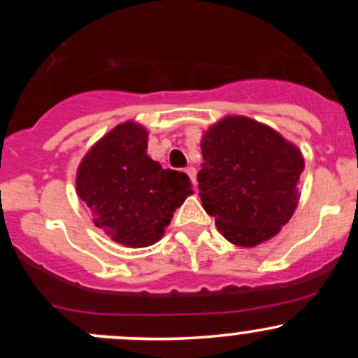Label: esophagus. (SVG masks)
<instances>
[{"label": "esophagus", "instance_id": "obj_1", "mask_svg": "<svg viewBox=\"0 0 358 358\" xmlns=\"http://www.w3.org/2000/svg\"><path fill=\"white\" fill-rule=\"evenodd\" d=\"M185 173L187 175L190 176V180H192V183H194V187H196V183H197V171H196V168H194V166H189V168L185 169Z\"/></svg>", "mask_w": 358, "mask_h": 358}]
</instances>
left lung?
<instances>
[{
	"label": "left lung",
	"mask_w": 358,
	"mask_h": 358,
	"mask_svg": "<svg viewBox=\"0 0 358 358\" xmlns=\"http://www.w3.org/2000/svg\"><path fill=\"white\" fill-rule=\"evenodd\" d=\"M201 149L202 208L223 237L251 248L277 236L298 204V147L262 122L229 115L204 133Z\"/></svg>",
	"instance_id": "left-lung-1"
}]
</instances>
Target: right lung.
<instances>
[{"label": "right lung", "mask_w": 358, "mask_h": 358, "mask_svg": "<svg viewBox=\"0 0 358 358\" xmlns=\"http://www.w3.org/2000/svg\"><path fill=\"white\" fill-rule=\"evenodd\" d=\"M147 136L135 122L115 126L90 149L76 178L95 225L129 248L157 243L175 209L192 194L185 173L162 169L147 156Z\"/></svg>", "instance_id": "add662e5"}]
</instances>
